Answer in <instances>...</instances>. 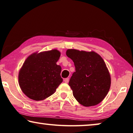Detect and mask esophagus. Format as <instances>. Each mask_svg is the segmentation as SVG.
<instances>
[{
    "instance_id": "esophagus-1",
    "label": "esophagus",
    "mask_w": 133,
    "mask_h": 133,
    "mask_svg": "<svg viewBox=\"0 0 133 133\" xmlns=\"http://www.w3.org/2000/svg\"><path fill=\"white\" fill-rule=\"evenodd\" d=\"M63 80H64L65 83H68V82H69V78H65Z\"/></svg>"
}]
</instances>
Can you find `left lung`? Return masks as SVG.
<instances>
[{
  "label": "left lung",
  "mask_w": 133,
  "mask_h": 133,
  "mask_svg": "<svg viewBox=\"0 0 133 133\" xmlns=\"http://www.w3.org/2000/svg\"><path fill=\"white\" fill-rule=\"evenodd\" d=\"M66 54L72 60L76 69L68 83L75 98L86 107L101 103L108 94L111 84L104 61L94 51L69 49Z\"/></svg>",
  "instance_id": "left-lung-1"
}]
</instances>
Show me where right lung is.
Returning a JSON list of instances; mask_svg holds the SVG:
<instances>
[{"mask_svg":"<svg viewBox=\"0 0 133 133\" xmlns=\"http://www.w3.org/2000/svg\"><path fill=\"white\" fill-rule=\"evenodd\" d=\"M60 56L58 50H53L27 58L18 75L20 88L27 97L39 101L55 93L63 81L61 67L56 64Z\"/></svg>","mask_w":133,"mask_h":133,"instance_id":"add662e5","label":"right lung"}]
</instances>
